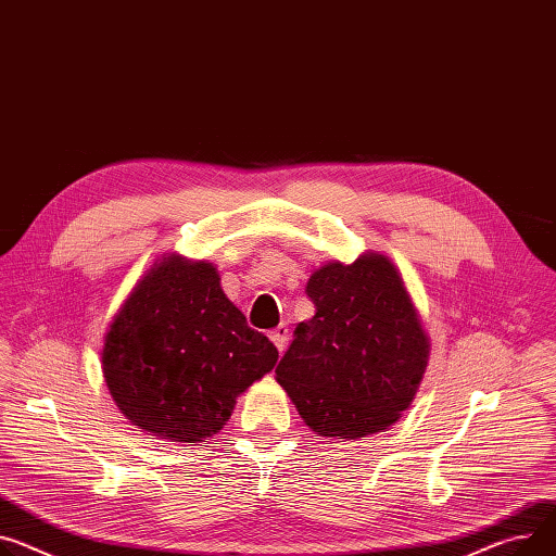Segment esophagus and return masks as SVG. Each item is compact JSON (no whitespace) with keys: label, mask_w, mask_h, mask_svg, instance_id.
<instances>
[{"label":"esophagus","mask_w":556,"mask_h":556,"mask_svg":"<svg viewBox=\"0 0 556 556\" xmlns=\"http://www.w3.org/2000/svg\"><path fill=\"white\" fill-rule=\"evenodd\" d=\"M269 338L274 340V345L278 348V352H282L285 345H287V338H289L287 325H278L274 331H269Z\"/></svg>","instance_id":"34e87169"}]
</instances>
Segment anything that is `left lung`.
<instances>
[{
	"mask_svg": "<svg viewBox=\"0 0 556 556\" xmlns=\"http://www.w3.org/2000/svg\"><path fill=\"white\" fill-rule=\"evenodd\" d=\"M305 291L316 314L298 323L276 380L323 437L388 430L409 407L430 356L396 267L378 253L329 263Z\"/></svg>",
	"mask_w": 556,
	"mask_h": 556,
	"instance_id": "1",
	"label": "left lung"
}]
</instances>
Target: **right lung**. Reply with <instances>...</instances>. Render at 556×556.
Instances as JSON below:
<instances>
[{
    "instance_id": "obj_1",
    "label": "right lung",
    "mask_w": 556,
    "mask_h": 556,
    "mask_svg": "<svg viewBox=\"0 0 556 556\" xmlns=\"http://www.w3.org/2000/svg\"><path fill=\"white\" fill-rule=\"evenodd\" d=\"M278 350L247 325L208 263L155 265L115 316L102 354L122 414L153 437L195 443L223 430Z\"/></svg>"
}]
</instances>
